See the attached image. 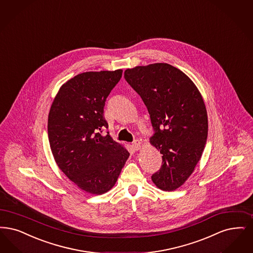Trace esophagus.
<instances>
[{"label":"esophagus","mask_w":253,"mask_h":253,"mask_svg":"<svg viewBox=\"0 0 253 253\" xmlns=\"http://www.w3.org/2000/svg\"><path fill=\"white\" fill-rule=\"evenodd\" d=\"M131 146H132V148H133L135 151H139L142 147L141 142L139 141V140H135V141L132 143Z\"/></svg>","instance_id":"obj_1"}]
</instances>
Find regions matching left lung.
Masks as SVG:
<instances>
[{"label": "left lung", "instance_id": "8db88e82", "mask_svg": "<svg viewBox=\"0 0 253 253\" xmlns=\"http://www.w3.org/2000/svg\"><path fill=\"white\" fill-rule=\"evenodd\" d=\"M124 78L147 106L155 131L150 143L163 154L152 182L163 191H174L192 174L207 140L202 94L186 74L167 63L127 69Z\"/></svg>", "mask_w": 253, "mask_h": 253}]
</instances>
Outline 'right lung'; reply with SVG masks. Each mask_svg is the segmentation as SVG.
Instances as JSON below:
<instances>
[{
	"instance_id": "right-lung-1",
	"label": "right lung",
	"mask_w": 253,
	"mask_h": 253,
	"mask_svg": "<svg viewBox=\"0 0 253 253\" xmlns=\"http://www.w3.org/2000/svg\"><path fill=\"white\" fill-rule=\"evenodd\" d=\"M122 70L83 72L62 84L48 116V136L55 163L79 188L94 195L108 192L130 153L101 131L106 98ZM108 133V132H107Z\"/></svg>"
}]
</instances>
